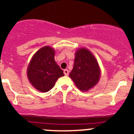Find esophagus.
I'll return each instance as SVG.
<instances>
[{
  "label": "esophagus",
  "instance_id": "1",
  "mask_svg": "<svg viewBox=\"0 0 134 134\" xmlns=\"http://www.w3.org/2000/svg\"><path fill=\"white\" fill-rule=\"evenodd\" d=\"M64 74L65 76H68V74H69V71H68V70L65 69L64 70Z\"/></svg>",
  "mask_w": 134,
  "mask_h": 134
}]
</instances>
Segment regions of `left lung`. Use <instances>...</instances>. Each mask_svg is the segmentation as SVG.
Wrapping results in <instances>:
<instances>
[{"label":"left lung","mask_w":134,"mask_h":134,"mask_svg":"<svg viewBox=\"0 0 134 134\" xmlns=\"http://www.w3.org/2000/svg\"><path fill=\"white\" fill-rule=\"evenodd\" d=\"M69 76L80 91H88L99 82L100 68L88 49L82 48L76 51L74 67Z\"/></svg>","instance_id":"1"}]
</instances>
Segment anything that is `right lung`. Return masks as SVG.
Instances as JSON below:
<instances>
[{
  "label": "right lung",
  "mask_w": 134,
  "mask_h": 134,
  "mask_svg": "<svg viewBox=\"0 0 134 134\" xmlns=\"http://www.w3.org/2000/svg\"><path fill=\"white\" fill-rule=\"evenodd\" d=\"M53 48L46 46L39 49L32 58L27 69V76L31 85L41 92H48L55 82L64 76L63 70L54 60Z\"/></svg>",
  "instance_id": "obj_1"
}]
</instances>
